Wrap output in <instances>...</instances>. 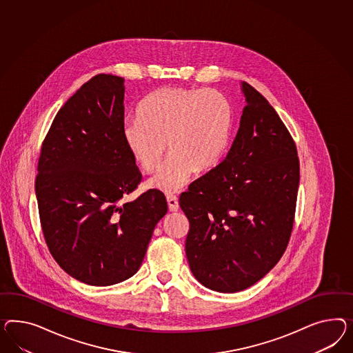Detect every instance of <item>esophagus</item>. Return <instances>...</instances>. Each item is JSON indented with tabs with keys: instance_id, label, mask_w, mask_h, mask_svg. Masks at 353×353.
Instances as JSON below:
<instances>
[{
	"instance_id": "1",
	"label": "esophagus",
	"mask_w": 353,
	"mask_h": 353,
	"mask_svg": "<svg viewBox=\"0 0 353 353\" xmlns=\"http://www.w3.org/2000/svg\"><path fill=\"white\" fill-rule=\"evenodd\" d=\"M167 203H168V208L171 212L179 210V201L174 195H167Z\"/></svg>"
}]
</instances>
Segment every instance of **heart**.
Segmentation results:
<instances>
[{"label": "heart", "mask_w": 353, "mask_h": 353, "mask_svg": "<svg viewBox=\"0 0 353 353\" xmlns=\"http://www.w3.org/2000/svg\"><path fill=\"white\" fill-rule=\"evenodd\" d=\"M232 124V105L217 90L165 87L143 100L139 117L124 121L122 137L146 172L159 165L168 146L170 157L148 186L171 194L182 190L196 170L208 171L219 164Z\"/></svg>", "instance_id": "obj_1"}]
</instances>
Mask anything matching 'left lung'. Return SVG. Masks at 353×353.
Returning a JSON list of instances; mask_svg holds the SVG:
<instances>
[{
  "label": "left lung",
  "instance_id": "8db88e82",
  "mask_svg": "<svg viewBox=\"0 0 353 353\" xmlns=\"http://www.w3.org/2000/svg\"><path fill=\"white\" fill-rule=\"evenodd\" d=\"M241 92L247 105L228 155L180 196L191 272L221 293L244 290L275 267L299 186L296 143L283 121L250 85L241 82Z\"/></svg>",
  "mask_w": 353,
  "mask_h": 353
}]
</instances>
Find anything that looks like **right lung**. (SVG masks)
Returning a JSON list of instances; mask_svg holds the SVG:
<instances>
[{
  "mask_svg": "<svg viewBox=\"0 0 353 353\" xmlns=\"http://www.w3.org/2000/svg\"><path fill=\"white\" fill-rule=\"evenodd\" d=\"M124 79L97 74L57 112L41 148L36 196L50 253L68 275L108 286L134 276L167 201L122 203L141 181L122 137Z\"/></svg>",
  "mask_w": 353,
  "mask_h": 353,
  "instance_id": "obj_1",
  "label": "right lung"
}]
</instances>
